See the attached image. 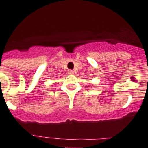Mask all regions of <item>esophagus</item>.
I'll use <instances>...</instances> for the list:
<instances>
[{
    "label": "esophagus",
    "mask_w": 148,
    "mask_h": 148,
    "mask_svg": "<svg viewBox=\"0 0 148 148\" xmlns=\"http://www.w3.org/2000/svg\"><path fill=\"white\" fill-rule=\"evenodd\" d=\"M68 74H69V75H73V74H74V71L72 70V69H69V70H68Z\"/></svg>",
    "instance_id": "obj_1"
}]
</instances>
